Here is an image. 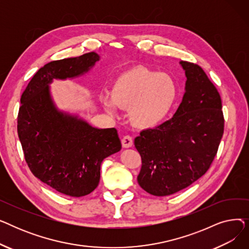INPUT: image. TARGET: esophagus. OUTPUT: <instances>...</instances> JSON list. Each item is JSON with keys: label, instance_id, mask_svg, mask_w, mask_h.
Instances as JSON below:
<instances>
[{"label": "esophagus", "instance_id": "obj_1", "mask_svg": "<svg viewBox=\"0 0 249 249\" xmlns=\"http://www.w3.org/2000/svg\"><path fill=\"white\" fill-rule=\"evenodd\" d=\"M121 142H122V146H123L124 148L131 147V146L133 145V139H132V137L130 136V135H125V136L122 138Z\"/></svg>", "mask_w": 249, "mask_h": 249}]
</instances>
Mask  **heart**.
Wrapping results in <instances>:
<instances>
[{
	"label": "heart",
	"mask_w": 249,
	"mask_h": 249,
	"mask_svg": "<svg viewBox=\"0 0 249 249\" xmlns=\"http://www.w3.org/2000/svg\"><path fill=\"white\" fill-rule=\"evenodd\" d=\"M178 96L174 78L145 67H136L116 78L111 98L102 97L108 112L118 107L129 109V119L139 128H152L161 123L171 112Z\"/></svg>",
	"instance_id": "obj_1"
}]
</instances>
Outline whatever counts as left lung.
I'll use <instances>...</instances> for the list:
<instances>
[{
  "label": "left lung",
  "instance_id": "8db88e82",
  "mask_svg": "<svg viewBox=\"0 0 249 249\" xmlns=\"http://www.w3.org/2000/svg\"><path fill=\"white\" fill-rule=\"evenodd\" d=\"M186 91L171 119L140 132L134 145L141 156L139 186L163 197L192 185L210 167L224 132L222 101L198 64L180 61Z\"/></svg>",
  "mask_w": 249,
  "mask_h": 249
}]
</instances>
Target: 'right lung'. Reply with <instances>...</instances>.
<instances>
[{"label": "right lung", "mask_w": 249, "mask_h": 249, "mask_svg": "<svg viewBox=\"0 0 249 249\" xmlns=\"http://www.w3.org/2000/svg\"><path fill=\"white\" fill-rule=\"evenodd\" d=\"M100 56L89 52L48 62L31 78L21 96L18 136L31 173L55 191L83 197L99 185L104 159L121 149L115 128L98 129L57 110L49 84L89 71Z\"/></svg>", "instance_id": "right-lung-1"}]
</instances>
